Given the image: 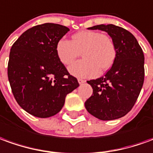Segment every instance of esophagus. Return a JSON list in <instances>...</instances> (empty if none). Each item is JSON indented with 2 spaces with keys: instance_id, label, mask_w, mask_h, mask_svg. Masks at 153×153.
<instances>
[{
  "instance_id": "1",
  "label": "esophagus",
  "mask_w": 153,
  "mask_h": 153,
  "mask_svg": "<svg viewBox=\"0 0 153 153\" xmlns=\"http://www.w3.org/2000/svg\"><path fill=\"white\" fill-rule=\"evenodd\" d=\"M78 82H79V84H83V83L86 82V80H84V79L79 78L78 79Z\"/></svg>"
}]
</instances>
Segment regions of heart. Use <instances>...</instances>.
I'll return each mask as SVG.
<instances>
[{"label": "heart", "mask_w": 153, "mask_h": 153, "mask_svg": "<svg viewBox=\"0 0 153 153\" xmlns=\"http://www.w3.org/2000/svg\"><path fill=\"white\" fill-rule=\"evenodd\" d=\"M56 53L59 62L69 66L82 56L83 60L69 68L71 75L79 78H90L99 71L108 70L117 56V48L110 36L97 30H81L71 36V40L61 39L56 43Z\"/></svg>", "instance_id": "obj_1"}]
</instances>
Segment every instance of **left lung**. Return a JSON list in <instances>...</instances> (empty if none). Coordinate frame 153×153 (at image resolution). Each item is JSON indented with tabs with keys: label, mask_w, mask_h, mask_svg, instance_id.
<instances>
[{
	"label": "left lung",
	"mask_w": 153,
	"mask_h": 153,
	"mask_svg": "<svg viewBox=\"0 0 153 153\" xmlns=\"http://www.w3.org/2000/svg\"><path fill=\"white\" fill-rule=\"evenodd\" d=\"M91 30L107 31L117 48L113 65L104 76L87 81L93 92L85 102L95 117L114 120L128 113L134 106L144 82V54L135 36L123 27L97 25Z\"/></svg>",
	"instance_id": "obj_1"
}]
</instances>
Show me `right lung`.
<instances>
[{"instance_id": "obj_1", "label": "right lung", "mask_w": 153, "mask_h": 153, "mask_svg": "<svg viewBox=\"0 0 153 153\" xmlns=\"http://www.w3.org/2000/svg\"><path fill=\"white\" fill-rule=\"evenodd\" d=\"M69 28L44 23L26 30L10 48L7 74L16 101L35 117L58 113L77 79L59 62L56 46Z\"/></svg>"}]
</instances>
